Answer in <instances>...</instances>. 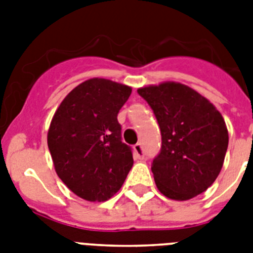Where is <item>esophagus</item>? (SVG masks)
Here are the masks:
<instances>
[{"instance_id": "obj_1", "label": "esophagus", "mask_w": 253, "mask_h": 253, "mask_svg": "<svg viewBox=\"0 0 253 253\" xmlns=\"http://www.w3.org/2000/svg\"><path fill=\"white\" fill-rule=\"evenodd\" d=\"M134 155L135 159H139V160L144 159V150H143V147L140 143H138V144H135L134 146Z\"/></svg>"}]
</instances>
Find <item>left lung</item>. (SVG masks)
Masks as SVG:
<instances>
[{"instance_id":"obj_1","label":"left lung","mask_w":253,"mask_h":253,"mask_svg":"<svg viewBox=\"0 0 253 253\" xmlns=\"http://www.w3.org/2000/svg\"><path fill=\"white\" fill-rule=\"evenodd\" d=\"M158 119L162 150L152 162L162 194L186 201L204 193L223 167L228 147L224 119L208 98L180 83L138 89Z\"/></svg>"}]
</instances>
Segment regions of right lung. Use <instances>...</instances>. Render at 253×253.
Returning <instances> with one entry per match:
<instances>
[{
	"label": "right lung",
	"instance_id": "obj_1",
	"mask_svg": "<svg viewBox=\"0 0 253 253\" xmlns=\"http://www.w3.org/2000/svg\"><path fill=\"white\" fill-rule=\"evenodd\" d=\"M130 94L127 85L95 77L69 91L55 111L47 135L55 170L83 200L111 198L134 164L117 119Z\"/></svg>",
	"mask_w": 253,
	"mask_h": 253
}]
</instances>
